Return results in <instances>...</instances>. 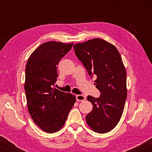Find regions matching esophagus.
<instances>
[{
    "label": "esophagus",
    "mask_w": 152,
    "mask_h": 152,
    "mask_svg": "<svg viewBox=\"0 0 152 152\" xmlns=\"http://www.w3.org/2000/svg\"><path fill=\"white\" fill-rule=\"evenodd\" d=\"M76 99L77 101H84V100H85L86 98L84 96V95L78 94L76 96Z\"/></svg>",
    "instance_id": "obj_1"
}]
</instances>
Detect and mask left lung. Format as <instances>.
I'll list each match as a JSON object with an SVG mask.
<instances>
[{
    "label": "left lung",
    "instance_id": "1",
    "mask_svg": "<svg viewBox=\"0 0 152 152\" xmlns=\"http://www.w3.org/2000/svg\"><path fill=\"white\" fill-rule=\"evenodd\" d=\"M75 54L90 76H96L94 84L101 92L99 98L88 95L93 105L86 116L94 132L105 133L121 119L127 99L126 70L117 49L102 39H93L74 45Z\"/></svg>",
    "mask_w": 152,
    "mask_h": 152
}]
</instances>
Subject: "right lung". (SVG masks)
<instances>
[{
  "instance_id": "1",
  "label": "right lung",
  "mask_w": 152,
  "mask_h": 152,
  "mask_svg": "<svg viewBox=\"0 0 152 152\" xmlns=\"http://www.w3.org/2000/svg\"><path fill=\"white\" fill-rule=\"evenodd\" d=\"M72 45L73 43L45 42L31 54L26 64L28 110L35 124L49 133L62 128L76 102L74 95L52 88L58 76L56 66Z\"/></svg>"
}]
</instances>
